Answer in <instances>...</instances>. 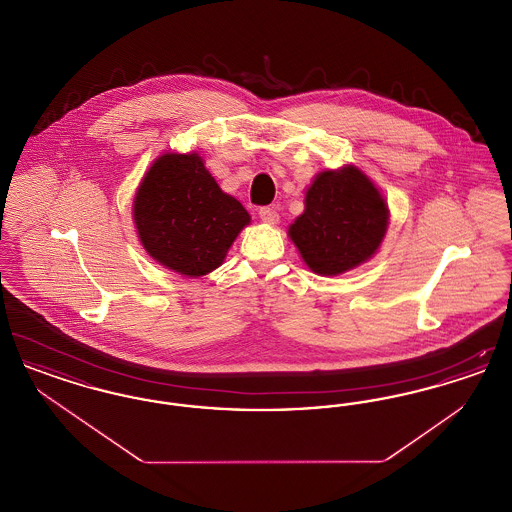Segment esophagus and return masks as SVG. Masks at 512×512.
<instances>
[{
  "label": "esophagus",
  "mask_w": 512,
  "mask_h": 512,
  "mask_svg": "<svg viewBox=\"0 0 512 512\" xmlns=\"http://www.w3.org/2000/svg\"><path fill=\"white\" fill-rule=\"evenodd\" d=\"M259 217H261L263 222H267V224H276L278 219H280L276 207H261V209H259Z\"/></svg>",
  "instance_id": "obj_1"
}]
</instances>
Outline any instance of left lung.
Here are the masks:
<instances>
[{
	"instance_id": "left-lung-1",
	"label": "left lung",
	"mask_w": 512,
	"mask_h": 512,
	"mask_svg": "<svg viewBox=\"0 0 512 512\" xmlns=\"http://www.w3.org/2000/svg\"><path fill=\"white\" fill-rule=\"evenodd\" d=\"M388 224V201L378 186L359 167L343 165L318 172L288 236L315 274L340 276L376 255Z\"/></svg>"
}]
</instances>
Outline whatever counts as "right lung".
<instances>
[{
    "label": "right lung",
    "mask_w": 512,
    "mask_h": 512,
    "mask_svg": "<svg viewBox=\"0 0 512 512\" xmlns=\"http://www.w3.org/2000/svg\"><path fill=\"white\" fill-rule=\"evenodd\" d=\"M132 219L147 255L188 278L219 268L251 222L197 151L163 153L151 163L134 195Z\"/></svg>",
    "instance_id": "right-lung-1"
}]
</instances>
